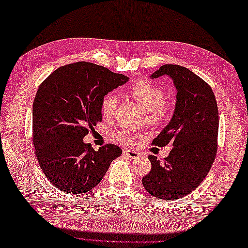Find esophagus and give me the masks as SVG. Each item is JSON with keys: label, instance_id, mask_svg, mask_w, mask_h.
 I'll return each mask as SVG.
<instances>
[{"label": "esophagus", "instance_id": "34e87169", "mask_svg": "<svg viewBox=\"0 0 248 248\" xmlns=\"http://www.w3.org/2000/svg\"><path fill=\"white\" fill-rule=\"evenodd\" d=\"M124 155L125 156L130 157V159H136V157L140 156V154L138 151H134V150H124Z\"/></svg>", "mask_w": 248, "mask_h": 248}]
</instances>
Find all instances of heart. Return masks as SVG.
<instances>
[{
  "mask_svg": "<svg viewBox=\"0 0 248 248\" xmlns=\"http://www.w3.org/2000/svg\"><path fill=\"white\" fill-rule=\"evenodd\" d=\"M129 93L147 112V120L154 124L165 117L170 105L164 99V91L149 81H139L129 88ZM117 97L108 93L101 100V113L104 118H110L117 107ZM135 134L127 130L116 133V138L124 144L132 143Z\"/></svg>",
  "mask_w": 248,
  "mask_h": 248,
  "instance_id": "b5f03b06",
  "label": "heart"
}]
</instances>
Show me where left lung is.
<instances>
[{"instance_id":"1","label":"left lung","mask_w":248,"mask_h":248,"mask_svg":"<svg viewBox=\"0 0 248 248\" xmlns=\"http://www.w3.org/2000/svg\"><path fill=\"white\" fill-rule=\"evenodd\" d=\"M168 76L177 89L173 115L152 141L172 144L170 155L161 163L149 155L151 170L141 179L146 191L159 199H180L193 192L211 168L217 151L218 109L212 88L186 67L166 64L151 78Z\"/></svg>"}]
</instances>
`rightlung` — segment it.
<instances>
[{"label": "right lung", "instance_id": "add662e5", "mask_svg": "<svg viewBox=\"0 0 248 248\" xmlns=\"http://www.w3.org/2000/svg\"><path fill=\"white\" fill-rule=\"evenodd\" d=\"M129 80L108 68L78 62L60 67L40 84L33 103V144L39 166L61 191L83 194L102 180L123 151L83 141L102 120L101 100Z\"/></svg>", "mask_w": 248, "mask_h": 248}]
</instances>
